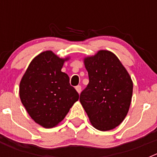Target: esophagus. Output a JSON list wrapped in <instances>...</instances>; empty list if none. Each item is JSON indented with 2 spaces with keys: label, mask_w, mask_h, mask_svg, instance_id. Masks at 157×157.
I'll return each mask as SVG.
<instances>
[{
  "label": "esophagus",
  "mask_w": 157,
  "mask_h": 157,
  "mask_svg": "<svg viewBox=\"0 0 157 157\" xmlns=\"http://www.w3.org/2000/svg\"><path fill=\"white\" fill-rule=\"evenodd\" d=\"M75 89H76V90H77V92L78 93V94H80V93H81V91H82L81 86H77L75 87Z\"/></svg>",
  "instance_id": "obj_1"
}]
</instances>
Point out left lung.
I'll return each instance as SVG.
<instances>
[{
  "label": "left lung",
  "instance_id": "left-lung-1",
  "mask_svg": "<svg viewBox=\"0 0 157 157\" xmlns=\"http://www.w3.org/2000/svg\"><path fill=\"white\" fill-rule=\"evenodd\" d=\"M89 83L80 94V102L92 125L106 131L123 121L130 108L133 82L114 53L101 50L84 59Z\"/></svg>",
  "mask_w": 157,
  "mask_h": 157
}]
</instances>
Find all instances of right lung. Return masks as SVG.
Segmentation results:
<instances>
[{
  "mask_svg": "<svg viewBox=\"0 0 157 157\" xmlns=\"http://www.w3.org/2000/svg\"><path fill=\"white\" fill-rule=\"evenodd\" d=\"M52 51L36 56L19 84L21 102L30 117L45 128L55 127L64 119L79 95L61 71L65 60Z\"/></svg>",
  "mask_w": 157,
  "mask_h": 157,
  "instance_id": "1",
  "label": "right lung"
}]
</instances>
